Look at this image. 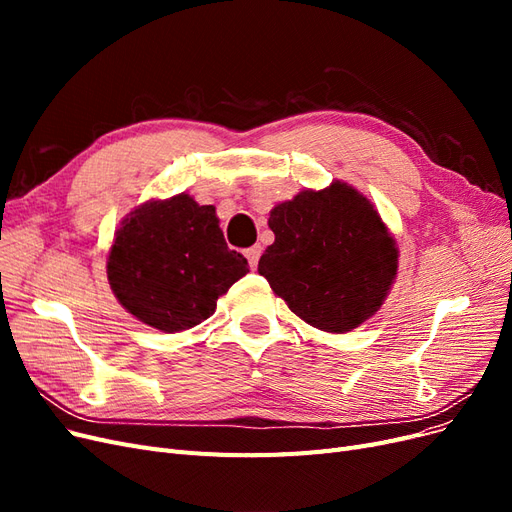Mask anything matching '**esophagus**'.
Instances as JSON below:
<instances>
[{
    "instance_id": "esophagus-1",
    "label": "esophagus",
    "mask_w": 512,
    "mask_h": 512,
    "mask_svg": "<svg viewBox=\"0 0 512 512\" xmlns=\"http://www.w3.org/2000/svg\"><path fill=\"white\" fill-rule=\"evenodd\" d=\"M260 254H262V247H260V245H252L250 250H245V258L250 260V267H252V269L258 265Z\"/></svg>"
}]
</instances>
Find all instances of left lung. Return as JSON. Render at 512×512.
Here are the masks:
<instances>
[{
  "mask_svg": "<svg viewBox=\"0 0 512 512\" xmlns=\"http://www.w3.org/2000/svg\"><path fill=\"white\" fill-rule=\"evenodd\" d=\"M275 241L258 273L307 324L348 333L374 316L397 275V247L380 213L352 185L303 190L269 215Z\"/></svg>",
  "mask_w": 512,
  "mask_h": 512,
  "instance_id": "1",
  "label": "left lung"
}]
</instances>
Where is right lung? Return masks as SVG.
Masks as SVG:
<instances>
[{"mask_svg": "<svg viewBox=\"0 0 512 512\" xmlns=\"http://www.w3.org/2000/svg\"><path fill=\"white\" fill-rule=\"evenodd\" d=\"M247 271V260L228 250L215 207L198 205L190 194L134 209L106 260L117 301L164 333L213 316L218 299Z\"/></svg>", "mask_w": 512, "mask_h": 512, "instance_id": "obj_1", "label": "right lung"}]
</instances>
